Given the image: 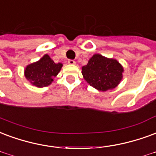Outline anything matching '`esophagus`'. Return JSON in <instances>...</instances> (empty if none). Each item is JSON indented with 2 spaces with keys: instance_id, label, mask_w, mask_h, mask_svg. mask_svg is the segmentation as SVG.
I'll list each match as a JSON object with an SVG mask.
<instances>
[{
  "instance_id": "34e87169",
  "label": "esophagus",
  "mask_w": 156,
  "mask_h": 156,
  "mask_svg": "<svg viewBox=\"0 0 156 156\" xmlns=\"http://www.w3.org/2000/svg\"><path fill=\"white\" fill-rule=\"evenodd\" d=\"M68 63H69V64H70V65H74L75 63H76V62H75L74 60H72V59H69V60L68 61Z\"/></svg>"
}]
</instances>
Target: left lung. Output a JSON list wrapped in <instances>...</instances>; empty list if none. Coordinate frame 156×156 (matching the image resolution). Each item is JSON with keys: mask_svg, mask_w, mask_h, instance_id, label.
<instances>
[{"mask_svg": "<svg viewBox=\"0 0 156 156\" xmlns=\"http://www.w3.org/2000/svg\"><path fill=\"white\" fill-rule=\"evenodd\" d=\"M124 69L115 58L99 54L90 58L87 65L82 67V74L87 83L101 92L114 89L123 78Z\"/></svg>", "mask_w": 156, "mask_h": 156, "instance_id": "obj_1", "label": "left lung"}]
</instances>
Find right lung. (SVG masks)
I'll list each match as a JSON object with an SVG mask.
<instances>
[{
    "instance_id": "1",
    "label": "right lung",
    "mask_w": 156,
    "mask_h": 156,
    "mask_svg": "<svg viewBox=\"0 0 156 156\" xmlns=\"http://www.w3.org/2000/svg\"><path fill=\"white\" fill-rule=\"evenodd\" d=\"M62 67L63 63H55L49 55H44L40 60L25 67L24 75L33 86L41 88L52 83Z\"/></svg>"
}]
</instances>
